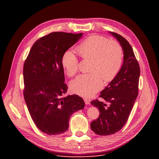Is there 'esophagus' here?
Here are the masks:
<instances>
[{
    "label": "esophagus",
    "mask_w": 159,
    "mask_h": 159,
    "mask_svg": "<svg viewBox=\"0 0 159 159\" xmlns=\"http://www.w3.org/2000/svg\"><path fill=\"white\" fill-rule=\"evenodd\" d=\"M84 102H85V104H90L91 103V101L89 99H87V98H84Z\"/></svg>",
    "instance_id": "1"
}]
</instances>
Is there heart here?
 Segmentation results:
<instances>
[{"label": "heart", "mask_w": 159, "mask_h": 159, "mask_svg": "<svg viewBox=\"0 0 159 159\" xmlns=\"http://www.w3.org/2000/svg\"><path fill=\"white\" fill-rule=\"evenodd\" d=\"M79 51L83 58L91 59L88 73L79 75L70 83L73 93L82 97L93 95L106 82L111 80L119 71L123 61L120 45L114 40L99 35H91L79 46ZM61 64L70 77L76 74L79 59L71 49L64 53Z\"/></svg>", "instance_id": "b5f03b06"}]
</instances>
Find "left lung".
I'll return each mask as SVG.
<instances>
[{
    "label": "left lung",
    "instance_id": "left-lung-1",
    "mask_svg": "<svg viewBox=\"0 0 159 159\" xmlns=\"http://www.w3.org/2000/svg\"><path fill=\"white\" fill-rule=\"evenodd\" d=\"M110 33L118 40L124 52L121 69L108 86L101 91L109 106L98 99L91 102L100 112L91 123V129L99 135H110L120 131L126 124L139 93L140 66L128 41L116 33Z\"/></svg>",
    "mask_w": 159,
    "mask_h": 159
}]
</instances>
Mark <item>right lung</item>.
<instances>
[{"label": "right lung", "instance_id": "1", "mask_svg": "<svg viewBox=\"0 0 159 159\" xmlns=\"http://www.w3.org/2000/svg\"><path fill=\"white\" fill-rule=\"evenodd\" d=\"M82 33L53 32L39 39L24 62V97L37 128L47 135L68 130L71 115L84 107L77 95L64 97L68 86L61 58Z\"/></svg>", "mask_w": 159, "mask_h": 159}]
</instances>
